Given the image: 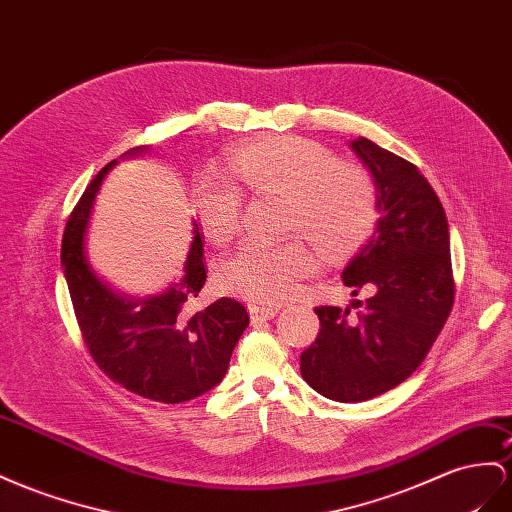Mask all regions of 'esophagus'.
Returning a JSON list of instances; mask_svg holds the SVG:
<instances>
[{"instance_id": "esophagus-1", "label": "esophagus", "mask_w": 512, "mask_h": 512, "mask_svg": "<svg viewBox=\"0 0 512 512\" xmlns=\"http://www.w3.org/2000/svg\"><path fill=\"white\" fill-rule=\"evenodd\" d=\"M280 312L278 303H250V316L252 321H271L275 314Z\"/></svg>"}]
</instances>
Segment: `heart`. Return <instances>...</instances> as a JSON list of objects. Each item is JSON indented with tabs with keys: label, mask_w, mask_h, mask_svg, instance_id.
Segmentation results:
<instances>
[{
	"label": "heart",
	"mask_w": 512,
	"mask_h": 512,
	"mask_svg": "<svg viewBox=\"0 0 512 512\" xmlns=\"http://www.w3.org/2000/svg\"><path fill=\"white\" fill-rule=\"evenodd\" d=\"M243 189L284 196V230H299L325 256H344L362 245L377 222V187L353 161L297 135H278L241 148L226 163V176L200 174L193 204L213 243L237 237ZM319 258L301 237L278 243H245L219 267V284L232 295L258 301L293 297L316 271Z\"/></svg>",
	"instance_id": "b5f03b06"
}]
</instances>
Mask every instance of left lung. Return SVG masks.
Returning a JSON list of instances; mask_svg holds the SVG:
<instances>
[{"instance_id": "1", "label": "left lung", "mask_w": 512, "mask_h": 512, "mask_svg": "<svg viewBox=\"0 0 512 512\" xmlns=\"http://www.w3.org/2000/svg\"><path fill=\"white\" fill-rule=\"evenodd\" d=\"M377 187V228L342 271L370 290L351 308L321 306V331L301 353V377L338 403H362L411 377L454 303L448 219L437 193L407 159L366 137L351 142Z\"/></svg>"}]
</instances>
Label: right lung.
Returning a JSON list of instances; mask_svg holds the SVG:
<instances>
[{
    "label": "right lung",
    "mask_w": 512,
    "mask_h": 512,
    "mask_svg": "<svg viewBox=\"0 0 512 512\" xmlns=\"http://www.w3.org/2000/svg\"><path fill=\"white\" fill-rule=\"evenodd\" d=\"M146 150L133 148L127 155ZM114 165L107 163L92 178L62 237V267L79 331L96 366L124 390L165 405L185 403L224 379L250 314L230 297L200 312L187 310L206 282L198 224H193L185 275L161 295L131 299L96 278L86 258V230L96 193Z\"/></svg>",
    "instance_id": "right-lung-1"
}]
</instances>
